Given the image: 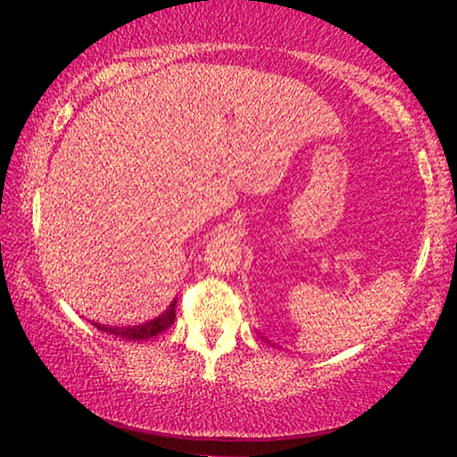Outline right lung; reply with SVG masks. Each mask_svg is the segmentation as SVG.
Listing matches in <instances>:
<instances>
[{
    "instance_id": "1",
    "label": "right lung",
    "mask_w": 457,
    "mask_h": 457,
    "mask_svg": "<svg viewBox=\"0 0 457 457\" xmlns=\"http://www.w3.org/2000/svg\"><path fill=\"white\" fill-rule=\"evenodd\" d=\"M174 305H177V299H174V302L168 305L158 318H154V320L143 322V324H135V327H110V324H99V322H93V327H97L99 330H104V333L120 337V339H127V341H145V339H152L155 335L164 333V330L170 327L174 318H177V308H174Z\"/></svg>"
}]
</instances>
